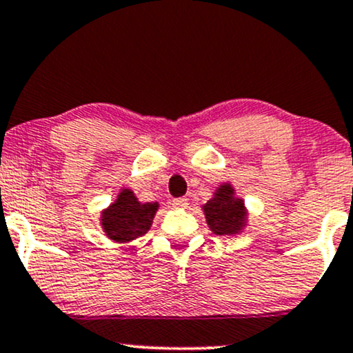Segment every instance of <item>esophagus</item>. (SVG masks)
<instances>
[{"instance_id": "34e87169", "label": "esophagus", "mask_w": 353, "mask_h": 353, "mask_svg": "<svg viewBox=\"0 0 353 353\" xmlns=\"http://www.w3.org/2000/svg\"><path fill=\"white\" fill-rule=\"evenodd\" d=\"M173 208L175 209H186L188 208V199L186 198H178L173 199Z\"/></svg>"}]
</instances>
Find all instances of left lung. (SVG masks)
Instances as JSON below:
<instances>
[{
	"instance_id": "1",
	"label": "left lung",
	"mask_w": 353,
	"mask_h": 353,
	"mask_svg": "<svg viewBox=\"0 0 353 353\" xmlns=\"http://www.w3.org/2000/svg\"><path fill=\"white\" fill-rule=\"evenodd\" d=\"M209 230L219 236H235L248 225V209L243 198H238L232 183H221L212 198L201 205Z\"/></svg>"
}]
</instances>
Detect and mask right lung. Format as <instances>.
Masks as SVG:
<instances>
[{
	"label": "right lung",
	"mask_w": 353,
	"mask_h": 353,
	"mask_svg": "<svg viewBox=\"0 0 353 353\" xmlns=\"http://www.w3.org/2000/svg\"><path fill=\"white\" fill-rule=\"evenodd\" d=\"M159 203H141L130 188H121L115 201L100 212L105 235L118 245H130L152 227Z\"/></svg>",
	"instance_id": "right-lung-1"
}]
</instances>
